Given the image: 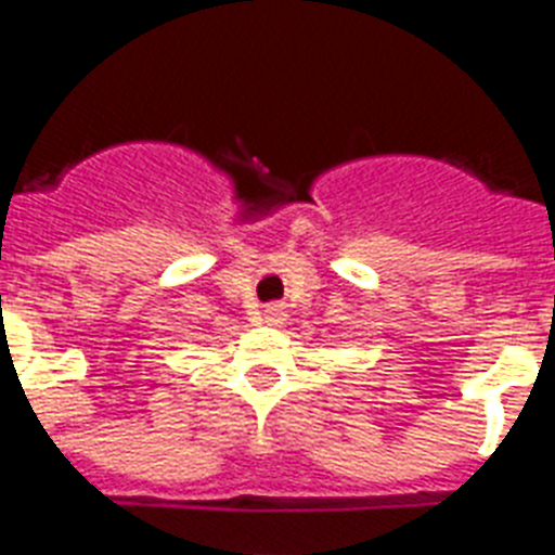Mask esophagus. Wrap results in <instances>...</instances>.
I'll use <instances>...</instances> for the list:
<instances>
[{
  "instance_id": "1",
  "label": "esophagus",
  "mask_w": 555,
  "mask_h": 555,
  "mask_svg": "<svg viewBox=\"0 0 555 555\" xmlns=\"http://www.w3.org/2000/svg\"><path fill=\"white\" fill-rule=\"evenodd\" d=\"M282 319H285V313H282L279 305H268V308H264V322L268 324H282Z\"/></svg>"
}]
</instances>
